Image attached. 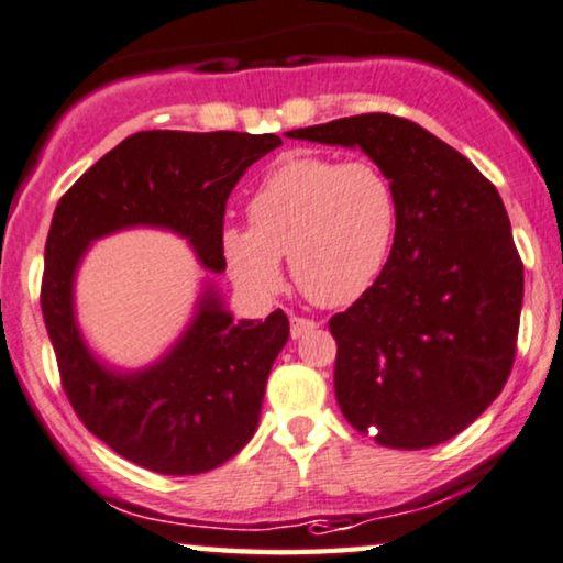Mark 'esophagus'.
Listing matches in <instances>:
<instances>
[{"label":"esophagus","instance_id":"obj_1","mask_svg":"<svg viewBox=\"0 0 563 563\" xmlns=\"http://www.w3.org/2000/svg\"><path fill=\"white\" fill-rule=\"evenodd\" d=\"M319 324L313 319H303V317H290V336L294 340H301V336H306L309 332H313Z\"/></svg>","mask_w":563,"mask_h":563}]
</instances>
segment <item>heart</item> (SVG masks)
Instances as JSON below:
<instances>
[{"label":"heart","instance_id":"obj_1","mask_svg":"<svg viewBox=\"0 0 563 563\" xmlns=\"http://www.w3.org/2000/svg\"><path fill=\"white\" fill-rule=\"evenodd\" d=\"M250 227H223L221 254L244 294L269 298L290 262L319 306H347L376 286L399 227L394 183L371 159L288 156L246 203Z\"/></svg>","mask_w":563,"mask_h":563}]
</instances>
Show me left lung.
Instances as JSON below:
<instances>
[{
  "label": "left lung",
  "mask_w": 563,
  "mask_h": 563,
  "mask_svg": "<svg viewBox=\"0 0 563 563\" xmlns=\"http://www.w3.org/2000/svg\"><path fill=\"white\" fill-rule=\"evenodd\" d=\"M286 136L360 148L399 198L384 273L329 319L344 419L386 448L445 443L497 399L515 363L522 262L497 187L445 141L386 112Z\"/></svg>",
  "instance_id": "obj_1"
}]
</instances>
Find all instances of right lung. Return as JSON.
<instances>
[{"mask_svg": "<svg viewBox=\"0 0 563 563\" xmlns=\"http://www.w3.org/2000/svg\"><path fill=\"white\" fill-rule=\"evenodd\" d=\"M283 146L275 133L141 131L102 156L58 200L46 242L41 309L64 391L104 445L156 474H206L242 451L260 422L265 384L290 327L280 309L239 319L206 277L175 344L144 368H118L89 347L74 286L97 239L162 229L223 273L227 200L254 162Z\"/></svg>", "mask_w": 563, "mask_h": 563, "instance_id": "right-lung-1", "label": "right lung"}]
</instances>
